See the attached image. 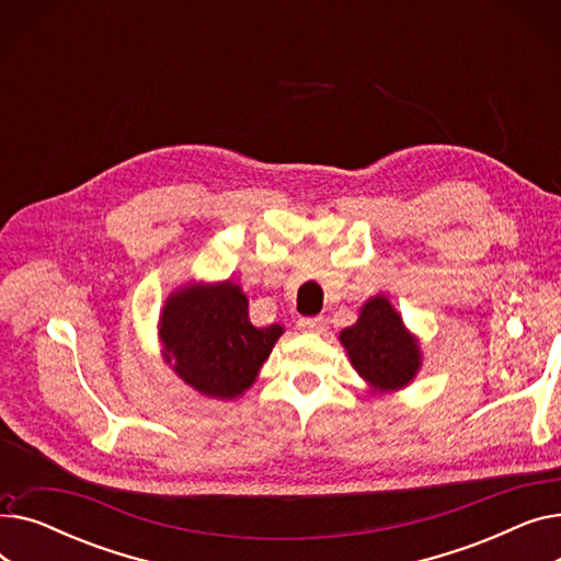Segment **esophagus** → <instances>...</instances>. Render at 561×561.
<instances>
[{"mask_svg":"<svg viewBox=\"0 0 561 561\" xmlns=\"http://www.w3.org/2000/svg\"><path fill=\"white\" fill-rule=\"evenodd\" d=\"M298 328H300L302 332L322 334V332H325V328H328V318H322V316H316V318H300V320H298Z\"/></svg>","mask_w":561,"mask_h":561,"instance_id":"1","label":"esophagus"}]
</instances>
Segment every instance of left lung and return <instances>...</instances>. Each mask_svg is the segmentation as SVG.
<instances>
[{
  "label": "left lung",
  "mask_w": 561,
  "mask_h": 561,
  "mask_svg": "<svg viewBox=\"0 0 561 561\" xmlns=\"http://www.w3.org/2000/svg\"><path fill=\"white\" fill-rule=\"evenodd\" d=\"M341 343L350 364L377 393L404 389L421 368L419 341L407 332L385 296H375L362 307L355 325L341 332Z\"/></svg>",
  "instance_id": "8db88e82"
}]
</instances>
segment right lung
Here are the masks:
<instances>
[{
    "instance_id": "add662e5",
    "label": "right lung",
    "mask_w": 561,
    "mask_h": 561,
    "mask_svg": "<svg viewBox=\"0 0 561 561\" xmlns=\"http://www.w3.org/2000/svg\"><path fill=\"white\" fill-rule=\"evenodd\" d=\"M282 332V325L254 328L245 293L229 279L174 290L159 320L165 362L188 387L220 400L254 385Z\"/></svg>"
}]
</instances>
